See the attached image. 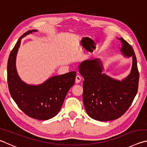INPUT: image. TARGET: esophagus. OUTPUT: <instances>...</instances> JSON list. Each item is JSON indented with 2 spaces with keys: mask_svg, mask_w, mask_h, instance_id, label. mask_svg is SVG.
Segmentation results:
<instances>
[{
  "mask_svg": "<svg viewBox=\"0 0 147 147\" xmlns=\"http://www.w3.org/2000/svg\"><path fill=\"white\" fill-rule=\"evenodd\" d=\"M82 80V77L80 75H79V74H77L76 76V79H75V81L76 83H79Z\"/></svg>",
  "mask_w": 147,
  "mask_h": 147,
  "instance_id": "esophagus-1",
  "label": "esophagus"
}]
</instances>
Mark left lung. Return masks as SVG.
<instances>
[{
    "label": "left lung",
    "mask_w": 147,
    "mask_h": 147,
    "mask_svg": "<svg viewBox=\"0 0 147 147\" xmlns=\"http://www.w3.org/2000/svg\"><path fill=\"white\" fill-rule=\"evenodd\" d=\"M121 53L124 56L132 57L130 74L122 81L113 79L102 73L100 59H88L79 67L84 77L83 102L86 111L92 119L100 121L115 120L130 108L138 93L139 73L134 49L123 38Z\"/></svg>",
    "instance_id": "8db88e82"
}]
</instances>
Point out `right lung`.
Segmentation results:
<instances>
[{
    "label": "right lung",
    "instance_id": "obj_1",
    "mask_svg": "<svg viewBox=\"0 0 147 147\" xmlns=\"http://www.w3.org/2000/svg\"><path fill=\"white\" fill-rule=\"evenodd\" d=\"M36 31L25 32L12 49L7 65V80L9 93L19 108L30 117L43 121L54 117L60 111L67 93L75 82L76 73L53 76L38 86L28 85L21 80L16 67L18 48L23 37Z\"/></svg>",
    "mask_w": 147,
    "mask_h": 147
}]
</instances>
